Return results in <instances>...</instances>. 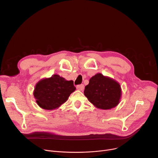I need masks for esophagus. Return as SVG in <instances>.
I'll return each mask as SVG.
<instances>
[{
    "label": "esophagus",
    "mask_w": 158,
    "mask_h": 158,
    "mask_svg": "<svg viewBox=\"0 0 158 158\" xmlns=\"http://www.w3.org/2000/svg\"><path fill=\"white\" fill-rule=\"evenodd\" d=\"M76 88L79 90H83L85 89V86L84 85H77Z\"/></svg>",
    "instance_id": "1"
}]
</instances>
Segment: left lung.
<instances>
[{
	"instance_id": "8db88e82",
	"label": "left lung",
	"mask_w": 158,
	"mask_h": 158,
	"mask_svg": "<svg viewBox=\"0 0 158 158\" xmlns=\"http://www.w3.org/2000/svg\"><path fill=\"white\" fill-rule=\"evenodd\" d=\"M85 95L99 109L110 110L117 106L121 97V88L117 81L97 73L85 86Z\"/></svg>"
}]
</instances>
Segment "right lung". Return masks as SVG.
Returning <instances> with one entry per match:
<instances>
[{
  "instance_id": "obj_1",
  "label": "right lung",
  "mask_w": 158,
  "mask_h": 158,
  "mask_svg": "<svg viewBox=\"0 0 158 158\" xmlns=\"http://www.w3.org/2000/svg\"><path fill=\"white\" fill-rule=\"evenodd\" d=\"M73 81H66L59 75L40 81L36 85L34 96L41 108L51 110L67 101L76 90Z\"/></svg>"
}]
</instances>
